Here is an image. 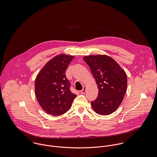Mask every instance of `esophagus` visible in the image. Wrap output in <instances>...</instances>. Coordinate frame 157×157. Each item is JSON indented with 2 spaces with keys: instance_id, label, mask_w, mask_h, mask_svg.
Returning a JSON list of instances; mask_svg holds the SVG:
<instances>
[{
  "instance_id": "1",
  "label": "esophagus",
  "mask_w": 157,
  "mask_h": 157,
  "mask_svg": "<svg viewBox=\"0 0 157 157\" xmlns=\"http://www.w3.org/2000/svg\"><path fill=\"white\" fill-rule=\"evenodd\" d=\"M86 86H83V90H81L80 91V92L82 94H84L85 92H86Z\"/></svg>"
}]
</instances>
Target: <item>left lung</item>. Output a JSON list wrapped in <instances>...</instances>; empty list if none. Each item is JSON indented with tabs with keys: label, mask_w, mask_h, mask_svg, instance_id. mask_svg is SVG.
<instances>
[{
	"label": "left lung",
	"mask_w": 157,
	"mask_h": 157,
	"mask_svg": "<svg viewBox=\"0 0 157 157\" xmlns=\"http://www.w3.org/2000/svg\"><path fill=\"white\" fill-rule=\"evenodd\" d=\"M83 60L90 67L98 89L97 98L91 101L92 108L99 115L111 114L121 105L126 91L125 71L106 55L87 56Z\"/></svg>",
	"instance_id": "8db88e82"
}]
</instances>
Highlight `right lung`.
Wrapping results in <instances>:
<instances>
[{
    "instance_id": "obj_1",
    "label": "right lung",
    "mask_w": 157,
    "mask_h": 157,
    "mask_svg": "<svg viewBox=\"0 0 157 157\" xmlns=\"http://www.w3.org/2000/svg\"><path fill=\"white\" fill-rule=\"evenodd\" d=\"M74 56L59 54L49 60L37 74L35 93L43 110L49 115L59 116L71 108L77 96L70 90L71 84L65 72Z\"/></svg>"
}]
</instances>
